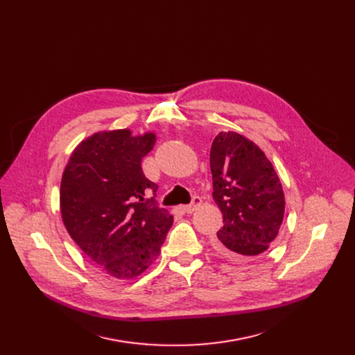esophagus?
I'll use <instances>...</instances> for the list:
<instances>
[{
  "instance_id": "34e87169",
  "label": "esophagus",
  "mask_w": 355,
  "mask_h": 355,
  "mask_svg": "<svg viewBox=\"0 0 355 355\" xmlns=\"http://www.w3.org/2000/svg\"><path fill=\"white\" fill-rule=\"evenodd\" d=\"M201 202H202V200L196 196L194 198H192V202H191L189 205H185V207H184V211H185L187 214H192V212H194V211L201 205Z\"/></svg>"
}]
</instances>
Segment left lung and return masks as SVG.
Segmentation results:
<instances>
[{"instance_id": "8db88e82", "label": "left lung", "mask_w": 355, "mask_h": 355, "mask_svg": "<svg viewBox=\"0 0 355 355\" xmlns=\"http://www.w3.org/2000/svg\"><path fill=\"white\" fill-rule=\"evenodd\" d=\"M212 197L223 216L215 248L236 261L268 250L284 215L280 180L265 153L234 132H220L211 147Z\"/></svg>"}]
</instances>
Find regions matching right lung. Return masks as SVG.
Wrapping results in <instances>:
<instances>
[{
  "label": "right lung",
  "instance_id": "right-lung-1",
  "mask_svg": "<svg viewBox=\"0 0 355 355\" xmlns=\"http://www.w3.org/2000/svg\"><path fill=\"white\" fill-rule=\"evenodd\" d=\"M155 135L112 130L83 140L72 153L60 182V214L75 243L116 277L141 275L159 254L173 215L158 207V185L146 178L141 159ZM148 191L151 199H146Z\"/></svg>",
  "mask_w": 355,
  "mask_h": 355
}]
</instances>
